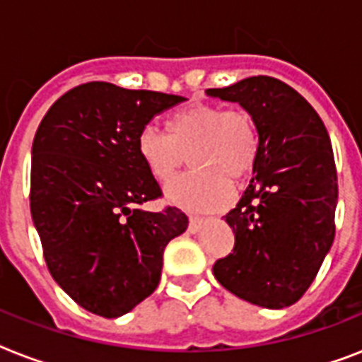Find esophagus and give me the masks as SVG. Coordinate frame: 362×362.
Instances as JSON below:
<instances>
[{
  "mask_svg": "<svg viewBox=\"0 0 362 362\" xmlns=\"http://www.w3.org/2000/svg\"><path fill=\"white\" fill-rule=\"evenodd\" d=\"M204 220L203 218H197V216H189V231L197 233L201 227H203Z\"/></svg>",
  "mask_w": 362,
  "mask_h": 362,
  "instance_id": "esophagus-1",
  "label": "esophagus"
}]
</instances>
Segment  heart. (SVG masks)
I'll use <instances>...</instances> for the list:
<instances>
[{"label": "heart", "instance_id": "heart-1", "mask_svg": "<svg viewBox=\"0 0 362 362\" xmlns=\"http://www.w3.org/2000/svg\"><path fill=\"white\" fill-rule=\"evenodd\" d=\"M259 150L261 133L252 112L210 103L175 110L165 133L144 127L136 136V153L159 184L173 180L187 156L193 170L173 182L165 195L169 203L195 212L223 209L231 201V182L250 176Z\"/></svg>", "mask_w": 362, "mask_h": 362}]
</instances>
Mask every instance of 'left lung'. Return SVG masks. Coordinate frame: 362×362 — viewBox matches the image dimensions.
Returning <instances> with one entry per match:
<instances>
[{
  "label": "left lung",
  "mask_w": 362,
  "mask_h": 362,
  "mask_svg": "<svg viewBox=\"0 0 362 362\" xmlns=\"http://www.w3.org/2000/svg\"><path fill=\"white\" fill-rule=\"evenodd\" d=\"M206 93L252 112L261 133L252 182L226 216L235 247L212 267L216 280L263 308L291 306L334 240L338 182L329 133L314 107L272 76Z\"/></svg>",
  "instance_id": "8db88e82"
}]
</instances>
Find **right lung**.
<instances>
[{
	"mask_svg": "<svg viewBox=\"0 0 362 362\" xmlns=\"http://www.w3.org/2000/svg\"><path fill=\"white\" fill-rule=\"evenodd\" d=\"M184 98L88 82L64 93L31 146L30 209L50 274L88 312L120 317L150 297L165 246L187 229L175 206L139 204L161 187L136 153L153 116Z\"/></svg>",
	"mask_w": 362,
	"mask_h": 362,
	"instance_id": "1",
	"label": "right lung"
}]
</instances>
